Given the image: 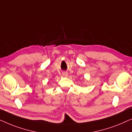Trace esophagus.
<instances>
[{
    "mask_svg": "<svg viewBox=\"0 0 132 132\" xmlns=\"http://www.w3.org/2000/svg\"><path fill=\"white\" fill-rule=\"evenodd\" d=\"M62 76L64 77H67L68 76V73L67 72H63Z\"/></svg>",
    "mask_w": 132,
    "mask_h": 132,
    "instance_id": "esophagus-1",
    "label": "esophagus"
}]
</instances>
